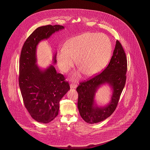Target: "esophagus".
<instances>
[{
    "mask_svg": "<svg viewBox=\"0 0 150 150\" xmlns=\"http://www.w3.org/2000/svg\"><path fill=\"white\" fill-rule=\"evenodd\" d=\"M70 86L71 88H76L77 87V85L75 83H71Z\"/></svg>",
    "mask_w": 150,
    "mask_h": 150,
    "instance_id": "obj_1",
    "label": "esophagus"
}]
</instances>
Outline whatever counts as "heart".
<instances>
[{
  "label": "heart",
  "mask_w": 150,
  "mask_h": 150,
  "mask_svg": "<svg viewBox=\"0 0 150 150\" xmlns=\"http://www.w3.org/2000/svg\"><path fill=\"white\" fill-rule=\"evenodd\" d=\"M112 45L104 34L86 33L71 38L57 54L59 69L67 72L76 59L80 70L87 76H92L105 67L112 54ZM78 74H75L74 76Z\"/></svg>",
  "instance_id": "obj_1"
}]
</instances>
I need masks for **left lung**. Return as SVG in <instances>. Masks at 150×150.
I'll list each match as a JSON object with an SVG mask.
<instances>
[{"instance_id": "left-lung-1", "label": "left lung", "mask_w": 150, "mask_h": 150, "mask_svg": "<svg viewBox=\"0 0 150 150\" xmlns=\"http://www.w3.org/2000/svg\"><path fill=\"white\" fill-rule=\"evenodd\" d=\"M127 59L124 49L116 41L113 55L107 67L91 79L80 83L78 108L80 115L89 124L97 123L108 118L115 111L125 84ZM108 84L112 89L111 100L108 105L99 107L95 101L96 92L102 84Z\"/></svg>"}]
</instances>
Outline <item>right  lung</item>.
Returning <instances> with one entry per match:
<instances>
[{
  "label": "right lung",
  "mask_w": 150,
  "mask_h": 150,
  "mask_svg": "<svg viewBox=\"0 0 150 150\" xmlns=\"http://www.w3.org/2000/svg\"><path fill=\"white\" fill-rule=\"evenodd\" d=\"M63 29L60 25L38 27L26 40L21 52L19 83L23 101L32 118L40 123H48L57 116L59 101L70 90V85L54 65L45 70L38 67L36 48L42 40ZM56 57V54L53 58L54 64Z\"/></svg>",
  "instance_id": "obj_1"
}]
</instances>
